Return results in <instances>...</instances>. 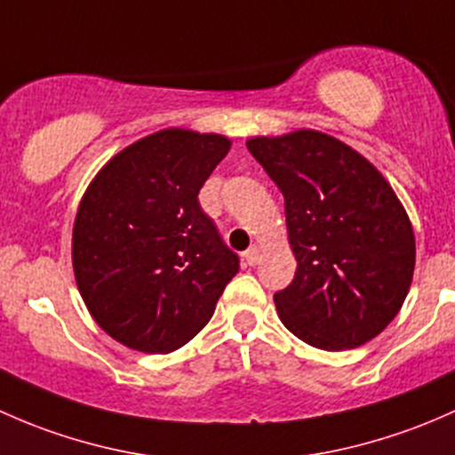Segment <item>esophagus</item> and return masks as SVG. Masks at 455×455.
I'll list each match as a JSON object with an SVG mask.
<instances>
[{"label": "esophagus", "mask_w": 455, "mask_h": 455, "mask_svg": "<svg viewBox=\"0 0 455 455\" xmlns=\"http://www.w3.org/2000/svg\"><path fill=\"white\" fill-rule=\"evenodd\" d=\"M245 262H247V265H250V267H254V265H259V262H260V250H259V247H250V250H247L245 251Z\"/></svg>", "instance_id": "obj_1"}]
</instances>
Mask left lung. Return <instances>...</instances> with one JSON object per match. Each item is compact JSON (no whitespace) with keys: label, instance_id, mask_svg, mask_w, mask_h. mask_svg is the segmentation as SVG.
Instances as JSON below:
<instances>
[{"label":"left lung","instance_id":"8db88e82","mask_svg":"<svg viewBox=\"0 0 455 455\" xmlns=\"http://www.w3.org/2000/svg\"><path fill=\"white\" fill-rule=\"evenodd\" d=\"M247 148L284 195L296 278L274 296L280 322L322 350L357 348L401 311L416 262L411 221L386 177L315 129L256 135Z\"/></svg>","mask_w":455,"mask_h":455}]
</instances>
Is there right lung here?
Returning <instances> with one entry per match:
<instances>
[{
    "label": "right lung",
    "instance_id": "obj_1",
    "mask_svg": "<svg viewBox=\"0 0 455 455\" xmlns=\"http://www.w3.org/2000/svg\"><path fill=\"white\" fill-rule=\"evenodd\" d=\"M229 138L162 129L129 144L87 186L72 232L78 291L126 348L172 353L208 324L238 256L196 195Z\"/></svg>",
    "mask_w": 455,
    "mask_h": 455
}]
</instances>
